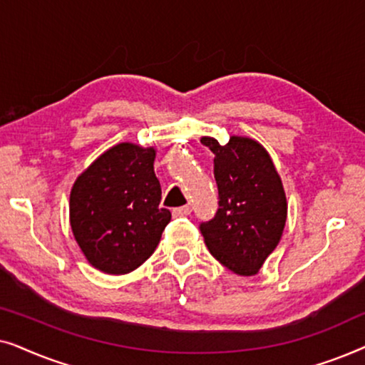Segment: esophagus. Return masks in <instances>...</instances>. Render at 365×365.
<instances>
[{
    "mask_svg": "<svg viewBox=\"0 0 365 365\" xmlns=\"http://www.w3.org/2000/svg\"><path fill=\"white\" fill-rule=\"evenodd\" d=\"M189 214H191V206H181V207H174L173 209V216L174 217L189 216Z\"/></svg>",
    "mask_w": 365,
    "mask_h": 365,
    "instance_id": "34e87169",
    "label": "esophagus"
}]
</instances>
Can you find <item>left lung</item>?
I'll return each instance as SVG.
<instances>
[{"instance_id": "1", "label": "left lung", "mask_w": 365, "mask_h": 365, "mask_svg": "<svg viewBox=\"0 0 365 365\" xmlns=\"http://www.w3.org/2000/svg\"><path fill=\"white\" fill-rule=\"evenodd\" d=\"M214 153L219 209L201 224L209 252L237 276H256L281 241L287 201L266 148L251 138L231 136L226 144L202 136Z\"/></svg>"}]
</instances>
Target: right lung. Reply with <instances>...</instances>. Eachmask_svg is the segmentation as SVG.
I'll list each match as a JSON object with an SVG mask.
<instances>
[{"label": "right lung", "mask_w": 365, "mask_h": 365, "mask_svg": "<svg viewBox=\"0 0 365 365\" xmlns=\"http://www.w3.org/2000/svg\"><path fill=\"white\" fill-rule=\"evenodd\" d=\"M156 149L119 143L79 174L69 194V224L88 262L128 274L151 257L171 212L159 207Z\"/></svg>", "instance_id": "obj_1"}]
</instances>
